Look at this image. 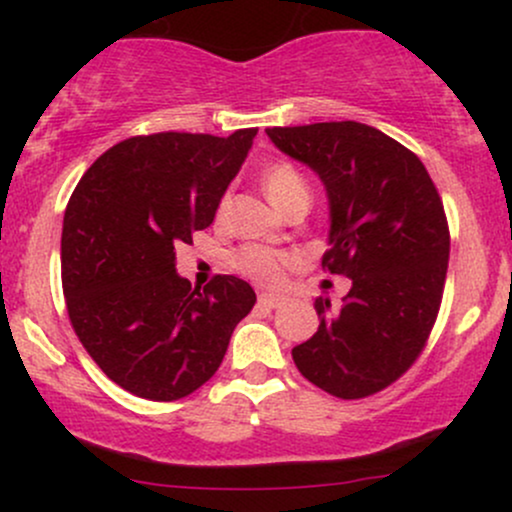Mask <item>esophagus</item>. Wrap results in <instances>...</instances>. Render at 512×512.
<instances>
[{"instance_id":"1","label":"esophagus","mask_w":512,"mask_h":512,"mask_svg":"<svg viewBox=\"0 0 512 512\" xmlns=\"http://www.w3.org/2000/svg\"><path fill=\"white\" fill-rule=\"evenodd\" d=\"M281 303H284V298L276 296V293H260V305L264 308H279Z\"/></svg>"}]
</instances>
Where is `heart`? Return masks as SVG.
<instances>
[{
    "label": "heart",
    "mask_w": 512,
    "mask_h": 512,
    "mask_svg": "<svg viewBox=\"0 0 512 512\" xmlns=\"http://www.w3.org/2000/svg\"><path fill=\"white\" fill-rule=\"evenodd\" d=\"M262 187L274 207L286 211L291 204L310 202V185L305 175L289 161H274L262 170ZM296 264V255L267 245H243L233 255V267L248 279L262 286H276L284 279L289 267Z\"/></svg>",
    "instance_id": "heart-1"
}]
</instances>
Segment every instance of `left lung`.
Here are the masks:
<instances>
[{
  "label": "left lung",
  "instance_id": "obj_1",
  "mask_svg": "<svg viewBox=\"0 0 512 512\" xmlns=\"http://www.w3.org/2000/svg\"><path fill=\"white\" fill-rule=\"evenodd\" d=\"M267 134L320 175L330 199L322 269L351 279L339 308L315 298L320 327L293 346V361L334 397L375 395L419 358L443 301L450 231L436 185L419 156L361 122Z\"/></svg>",
  "mask_w": 512,
  "mask_h": 512
}]
</instances>
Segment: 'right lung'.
Instances as JSON below:
<instances>
[{"mask_svg": "<svg viewBox=\"0 0 512 512\" xmlns=\"http://www.w3.org/2000/svg\"><path fill=\"white\" fill-rule=\"evenodd\" d=\"M257 129L231 137L158 132L115 144L86 170L62 226L72 327L113 383L175 402L221 366L257 296L219 274L199 291L175 272V245L214 221Z\"/></svg>", "mask_w": 512, "mask_h": 512, "instance_id": "obj_1", "label": "right lung"}]
</instances>
